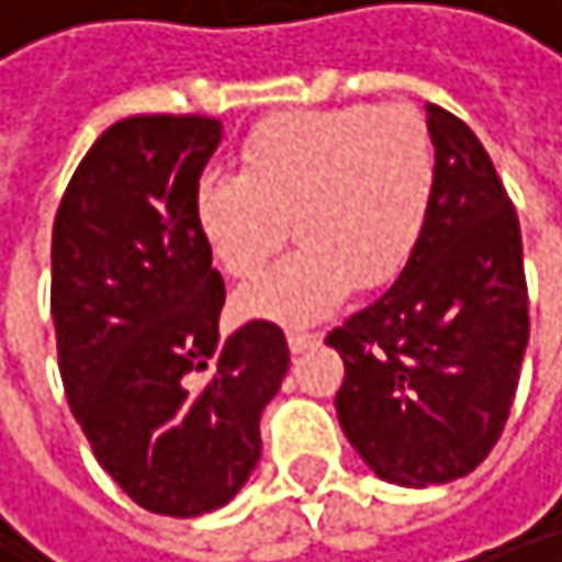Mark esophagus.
I'll list each match as a JSON object with an SVG mask.
<instances>
[{
	"label": "esophagus",
	"instance_id": "34e87169",
	"mask_svg": "<svg viewBox=\"0 0 562 562\" xmlns=\"http://www.w3.org/2000/svg\"><path fill=\"white\" fill-rule=\"evenodd\" d=\"M290 350L293 353H303V350H310V347H316L319 344V334H303V330H290Z\"/></svg>",
	"mask_w": 562,
	"mask_h": 562
}]
</instances>
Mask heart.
Listing matches in <instances>:
<instances>
[{"mask_svg":"<svg viewBox=\"0 0 562 562\" xmlns=\"http://www.w3.org/2000/svg\"><path fill=\"white\" fill-rule=\"evenodd\" d=\"M438 191L428 121L407 103H344L262 117L239 144V175H205L195 222L232 279L283 266L235 296V310L283 327L334 313L353 286L384 290L415 259Z\"/></svg>","mask_w":562,"mask_h":562,"instance_id":"1","label":"heart"}]
</instances>
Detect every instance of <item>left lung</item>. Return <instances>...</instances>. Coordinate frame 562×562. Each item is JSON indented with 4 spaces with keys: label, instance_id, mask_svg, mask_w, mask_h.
Here are the masks:
<instances>
[{
    "label": "left lung",
    "instance_id": "obj_1",
    "mask_svg": "<svg viewBox=\"0 0 562 562\" xmlns=\"http://www.w3.org/2000/svg\"><path fill=\"white\" fill-rule=\"evenodd\" d=\"M438 191L428 232L394 279L327 344L347 441L384 482L469 475L499 441L529 340L516 209L465 121L428 103Z\"/></svg>",
    "mask_w": 562,
    "mask_h": 562
}]
</instances>
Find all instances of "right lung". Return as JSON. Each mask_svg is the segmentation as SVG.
I'll list each match as a JSON object with an SVG mask.
<instances>
[{
    "mask_svg": "<svg viewBox=\"0 0 562 562\" xmlns=\"http://www.w3.org/2000/svg\"><path fill=\"white\" fill-rule=\"evenodd\" d=\"M222 140L202 114L106 127L53 222L59 378L97 462L158 516H202L262 456L259 415L290 371L283 330L252 319L218 344L225 283L195 222Z\"/></svg>",
    "mask_w": 562,
    "mask_h": 562,
    "instance_id": "add662e5",
    "label": "right lung"
}]
</instances>
